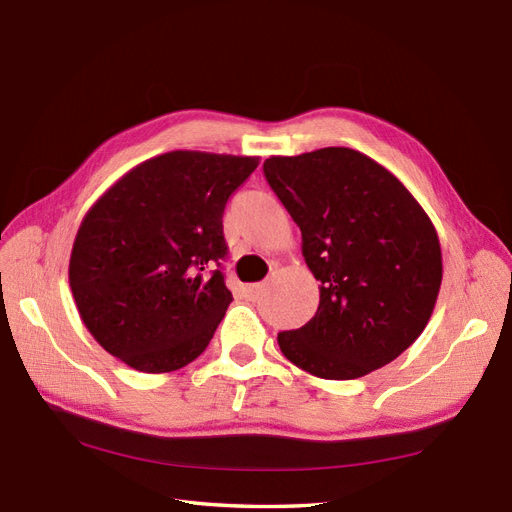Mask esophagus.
I'll use <instances>...</instances> for the list:
<instances>
[{"label":"esophagus","instance_id":"34e87169","mask_svg":"<svg viewBox=\"0 0 512 512\" xmlns=\"http://www.w3.org/2000/svg\"><path fill=\"white\" fill-rule=\"evenodd\" d=\"M244 293H246V298H249V300H257L261 295V285H246Z\"/></svg>","mask_w":512,"mask_h":512}]
</instances>
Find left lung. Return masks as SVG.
I'll return each mask as SVG.
<instances>
[{
  "instance_id": "1",
  "label": "left lung",
  "mask_w": 512,
  "mask_h": 512,
  "mask_svg": "<svg viewBox=\"0 0 512 512\" xmlns=\"http://www.w3.org/2000/svg\"><path fill=\"white\" fill-rule=\"evenodd\" d=\"M268 185L302 232L321 283L306 325L278 334L283 355L329 381L387 366L430 321L442 283L436 227L381 163L344 146L263 161Z\"/></svg>"
}]
</instances>
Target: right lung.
Returning <instances> with one entry per match:
<instances>
[{
    "label": "right lung",
    "mask_w": 512,
    "mask_h": 512,
    "mask_svg": "<svg viewBox=\"0 0 512 512\" xmlns=\"http://www.w3.org/2000/svg\"><path fill=\"white\" fill-rule=\"evenodd\" d=\"M259 157L172 151L121 176L82 219L70 257L80 319L129 368L161 374L200 357L232 291L225 204Z\"/></svg>",
    "instance_id": "1"
}]
</instances>
